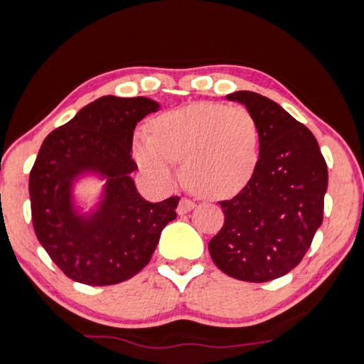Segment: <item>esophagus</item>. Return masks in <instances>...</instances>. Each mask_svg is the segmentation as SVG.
I'll list each match as a JSON object with an SVG mask.
<instances>
[{
  "instance_id": "1",
  "label": "esophagus",
  "mask_w": 364,
  "mask_h": 364,
  "mask_svg": "<svg viewBox=\"0 0 364 364\" xmlns=\"http://www.w3.org/2000/svg\"><path fill=\"white\" fill-rule=\"evenodd\" d=\"M194 208H196V202H194V200H191V198H181L180 203H178L176 211H178V214H186V213H189L191 210H194Z\"/></svg>"
}]
</instances>
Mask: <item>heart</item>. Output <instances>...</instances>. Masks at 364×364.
<instances>
[{"label": "heart", "instance_id": "heart-1", "mask_svg": "<svg viewBox=\"0 0 364 364\" xmlns=\"http://www.w3.org/2000/svg\"><path fill=\"white\" fill-rule=\"evenodd\" d=\"M133 153L144 173L159 186L178 180L183 162L186 181L208 197H230L255 173L259 158V127L244 106L194 103L167 111L139 129Z\"/></svg>", "mask_w": 364, "mask_h": 364}]
</instances>
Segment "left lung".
<instances>
[{
    "label": "left lung",
    "instance_id": "left-lung-1",
    "mask_svg": "<svg viewBox=\"0 0 364 364\" xmlns=\"http://www.w3.org/2000/svg\"><path fill=\"white\" fill-rule=\"evenodd\" d=\"M227 98L257 117L259 158L239 194L219 202L225 222L208 250L223 274L264 283L288 274L310 249L323 219L327 162L311 131L280 105L249 90Z\"/></svg>",
    "mask_w": 364,
    "mask_h": 364
}]
</instances>
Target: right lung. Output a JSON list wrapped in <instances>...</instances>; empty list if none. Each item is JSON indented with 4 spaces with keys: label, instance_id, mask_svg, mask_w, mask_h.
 <instances>
[{
    "label": "right lung",
    "instance_id": "obj_1",
    "mask_svg": "<svg viewBox=\"0 0 364 364\" xmlns=\"http://www.w3.org/2000/svg\"><path fill=\"white\" fill-rule=\"evenodd\" d=\"M159 105L150 98L102 97L45 137L29 173L33 227L54 264L72 280L109 286L144 269L161 231L176 218L180 197L150 203L129 173L133 133ZM94 169L108 178L100 210L84 220L73 211L71 183Z\"/></svg>",
    "mask_w": 364,
    "mask_h": 364
}]
</instances>
